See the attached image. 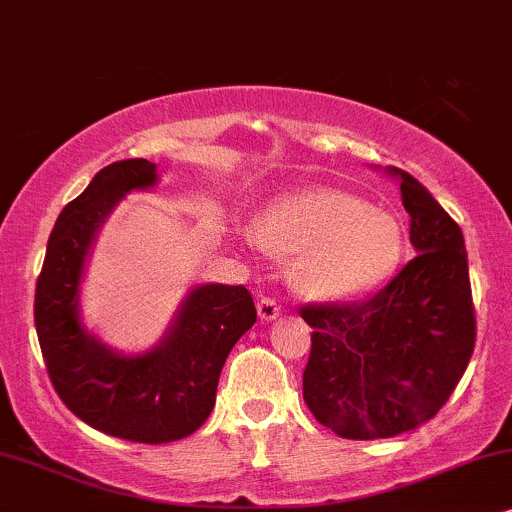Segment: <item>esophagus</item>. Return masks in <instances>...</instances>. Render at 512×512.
Here are the masks:
<instances>
[{"label": "esophagus", "instance_id": "34e87169", "mask_svg": "<svg viewBox=\"0 0 512 512\" xmlns=\"http://www.w3.org/2000/svg\"><path fill=\"white\" fill-rule=\"evenodd\" d=\"M257 313H260L262 320H276L281 316V306H278L276 299L262 297L260 302H257Z\"/></svg>", "mask_w": 512, "mask_h": 512}]
</instances>
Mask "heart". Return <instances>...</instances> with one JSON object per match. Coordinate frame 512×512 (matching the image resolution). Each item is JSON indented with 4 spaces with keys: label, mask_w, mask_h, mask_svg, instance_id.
Wrapping results in <instances>:
<instances>
[{
    "label": "heart",
    "mask_w": 512,
    "mask_h": 512,
    "mask_svg": "<svg viewBox=\"0 0 512 512\" xmlns=\"http://www.w3.org/2000/svg\"><path fill=\"white\" fill-rule=\"evenodd\" d=\"M255 238L274 255H297L292 278L306 295L346 299L379 288L403 257L393 215L339 192L288 196L262 210Z\"/></svg>",
    "instance_id": "1"
}]
</instances>
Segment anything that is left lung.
I'll list each match as a JSON object with an SVG mask.
<instances>
[{"label": "left lung", "instance_id": "obj_1", "mask_svg": "<svg viewBox=\"0 0 512 512\" xmlns=\"http://www.w3.org/2000/svg\"><path fill=\"white\" fill-rule=\"evenodd\" d=\"M400 177L417 257L358 302L299 306L313 327L304 400L346 440L414 431L440 412L475 349V306L461 227L417 177Z\"/></svg>", "mask_w": 512, "mask_h": 512}]
</instances>
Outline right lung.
Masks as SVG:
<instances>
[{
  "mask_svg": "<svg viewBox=\"0 0 512 512\" xmlns=\"http://www.w3.org/2000/svg\"><path fill=\"white\" fill-rule=\"evenodd\" d=\"M154 182L156 166L147 159L102 168L60 213L34 290L46 372L67 410L95 431L145 445L199 431L213 412L224 360L257 320L243 285H201L168 337L142 356H119L84 332L79 281L95 231L121 196Z\"/></svg>",
  "mask_w": 512,
  "mask_h": 512,
  "instance_id": "right-lung-1",
  "label": "right lung"
}]
</instances>
